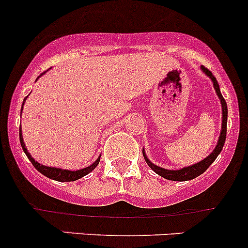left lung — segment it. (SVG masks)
<instances>
[{
  "label": "left lung",
  "instance_id": "1",
  "mask_svg": "<svg viewBox=\"0 0 248 248\" xmlns=\"http://www.w3.org/2000/svg\"><path fill=\"white\" fill-rule=\"evenodd\" d=\"M201 70L213 81L214 88H215L216 94H217L219 103H221V107H222V126H221V132H219V136L217 140V143H216V147L205 159H203L202 161L193 163V165L187 166V167H183L180 170H167V168H162L160 166L154 165L149 159H148L147 154H145V150L143 148V156H144L145 162L148 163L150 168L154 170L156 174H159L160 177L165 178L167 180H173V181H186V180H191L195 179V178L200 177L201 174H203L206 170L209 168V166L211 165L214 161L216 160V157L218 156V154L221 153L222 148H223L224 142H226V135H227V117H228V108H227V104L226 100L222 96L221 91H219V86L216 81L215 76L213 75L210 70H208L205 67L201 65Z\"/></svg>",
  "mask_w": 248,
  "mask_h": 248
}]
</instances>
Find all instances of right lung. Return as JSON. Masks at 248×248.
<instances>
[{"label":"right lung","instance_id":"right-lung-1","mask_svg":"<svg viewBox=\"0 0 248 248\" xmlns=\"http://www.w3.org/2000/svg\"><path fill=\"white\" fill-rule=\"evenodd\" d=\"M40 76H43V74ZM40 76H38V78H39ZM38 78H37V80H38ZM37 80H35V81H37ZM26 99H27V96L24 99V103H22L21 113H22V108H24V104H25V101H26ZM19 136H20V143H21L22 150H24V152H25L26 156L29 157L30 161L32 162V165L34 166L35 170H37L38 172L42 173L43 175H45V177L50 178V179H52V180H56V181H75V180L80 179V178L85 177V175L88 174V173H91L92 170H93L94 168H95L96 166H98V163L100 162V156H101V155H99L98 159H96L95 161L92 163V165H89L88 167H85V168H82V170H63V168L50 167V166L42 165V163L35 161V160L32 157V155H31L30 153H29V150H27L26 145H25L24 139H22L21 126H20V129H19Z\"/></svg>","mask_w":248,"mask_h":248}]
</instances>
